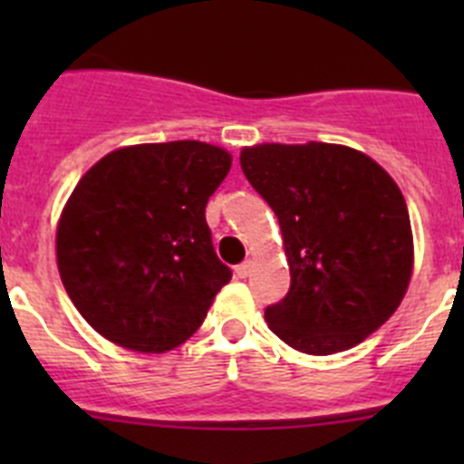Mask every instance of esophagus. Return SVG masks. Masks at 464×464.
<instances>
[{"instance_id": "obj_1", "label": "esophagus", "mask_w": 464, "mask_h": 464, "mask_svg": "<svg viewBox=\"0 0 464 464\" xmlns=\"http://www.w3.org/2000/svg\"><path fill=\"white\" fill-rule=\"evenodd\" d=\"M251 269H253V262L246 260V262H241V265H237L235 274L239 278H248V276H251Z\"/></svg>"}]
</instances>
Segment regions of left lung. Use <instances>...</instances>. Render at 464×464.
I'll return each instance as SVG.
<instances>
[{
	"instance_id": "obj_1",
	"label": "left lung",
	"mask_w": 464,
	"mask_h": 464,
	"mask_svg": "<svg viewBox=\"0 0 464 464\" xmlns=\"http://www.w3.org/2000/svg\"><path fill=\"white\" fill-rule=\"evenodd\" d=\"M241 171L276 213L290 290L265 309L269 330L309 355L355 346L383 325L411 278L407 202L360 150L334 143H262Z\"/></svg>"
}]
</instances>
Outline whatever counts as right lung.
<instances>
[{
	"instance_id": "1",
	"label": "right lung",
	"mask_w": 464,
	"mask_h": 464,
	"mask_svg": "<svg viewBox=\"0 0 464 464\" xmlns=\"http://www.w3.org/2000/svg\"><path fill=\"white\" fill-rule=\"evenodd\" d=\"M232 158L202 141L141 143L102 158L57 225V267L102 337L141 353L190 339L232 269L213 251L207 202Z\"/></svg>"
}]
</instances>
